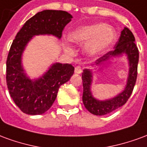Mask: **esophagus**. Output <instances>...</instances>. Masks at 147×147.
I'll return each instance as SVG.
<instances>
[{"label":"esophagus","instance_id":"esophagus-1","mask_svg":"<svg viewBox=\"0 0 147 147\" xmlns=\"http://www.w3.org/2000/svg\"><path fill=\"white\" fill-rule=\"evenodd\" d=\"M81 72H82V68L80 66H77V67H75V73L80 74Z\"/></svg>","mask_w":147,"mask_h":147}]
</instances>
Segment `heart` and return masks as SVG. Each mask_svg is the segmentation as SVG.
<instances>
[{
    "label": "heart",
    "instance_id": "b5f03b06",
    "mask_svg": "<svg viewBox=\"0 0 147 147\" xmlns=\"http://www.w3.org/2000/svg\"><path fill=\"white\" fill-rule=\"evenodd\" d=\"M117 38V32L113 27L104 23L86 25L76 28L69 34V40L77 45H83V51L87 56L94 57L104 52ZM65 51L73 54L68 43H64Z\"/></svg>",
    "mask_w": 147,
    "mask_h": 147
}]
</instances>
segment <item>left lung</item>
I'll list each match as a JSON object with an SVG mask.
<instances>
[{"instance_id": "8db88e82", "label": "left lung", "mask_w": 147, "mask_h": 147, "mask_svg": "<svg viewBox=\"0 0 147 147\" xmlns=\"http://www.w3.org/2000/svg\"><path fill=\"white\" fill-rule=\"evenodd\" d=\"M135 37L132 32L127 28L124 27L121 31L120 37L114 49L109 51L106 54L98 58L95 64H92L93 67L104 66L110 64V60L115 57H120L125 55L128 61V76L124 90L113 98L106 100H98L92 94L91 85L93 82V70L85 68L82 73L83 80V102L85 108L90 113L96 116H103L110 113L111 112L123 106L132 93L137 78V67L139 63V49L135 43ZM102 68V67H101Z\"/></svg>"}]
</instances>
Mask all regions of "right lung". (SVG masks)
<instances>
[{"mask_svg": "<svg viewBox=\"0 0 147 147\" xmlns=\"http://www.w3.org/2000/svg\"><path fill=\"white\" fill-rule=\"evenodd\" d=\"M71 19V15L61 10L38 12L24 24L12 42L6 62V82L11 98L24 113L40 115L49 109L60 86L70 80L75 68L71 64L54 63L42 76L31 80L22 64L23 53L35 35L61 38Z\"/></svg>", "mask_w": 147, "mask_h": 147, "instance_id": "add662e5", "label": "right lung"}]
</instances>
